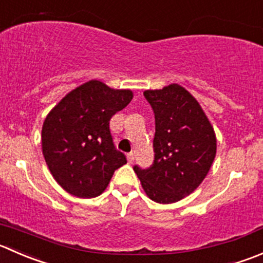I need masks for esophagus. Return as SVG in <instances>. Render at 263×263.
Instances as JSON below:
<instances>
[{
    "instance_id": "esophagus-1",
    "label": "esophagus",
    "mask_w": 263,
    "mask_h": 263,
    "mask_svg": "<svg viewBox=\"0 0 263 263\" xmlns=\"http://www.w3.org/2000/svg\"><path fill=\"white\" fill-rule=\"evenodd\" d=\"M127 160H128V163H134V160H135L134 153H128V154H127Z\"/></svg>"
}]
</instances>
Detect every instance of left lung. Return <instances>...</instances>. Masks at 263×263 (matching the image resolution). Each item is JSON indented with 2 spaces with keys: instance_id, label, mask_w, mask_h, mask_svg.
Returning a JSON list of instances; mask_svg holds the SVG:
<instances>
[{
  "instance_id": "8db88e82",
  "label": "left lung",
  "mask_w": 263,
  "mask_h": 263,
  "mask_svg": "<svg viewBox=\"0 0 263 263\" xmlns=\"http://www.w3.org/2000/svg\"><path fill=\"white\" fill-rule=\"evenodd\" d=\"M144 96L155 117L154 160L134 171L150 199L170 204L204 180L216 157V135L199 103L181 86L147 90Z\"/></svg>"
}]
</instances>
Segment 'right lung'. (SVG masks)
Here are the masks:
<instances>
[{
	"instance_id": "obj_1",
	"label": "right lung",
	"mask_w": 263,
	"mask_h": 263,
	"mask_svg": "<svg viewBox=\"0 0 263 263\" xmlns=\"http://www.w3.org/2000/svg\"><path fill=\"white\" fill-rule=\"evenodd\" d=\"M132 100L129 90H113L90 81L68 93L42 127V152L51 175L65 191L95 198L114 171L126 164L110 132L111 117Z\"/></svg>"
}]
</instances>
